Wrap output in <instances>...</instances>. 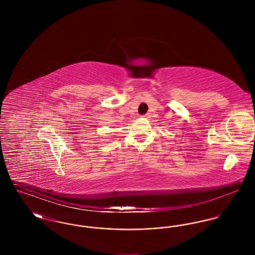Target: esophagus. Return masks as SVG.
<instances>
[{"label":"esophagus","instance_id":"obj_1","mask_svg":"<svg viewBox=\"0 0 255 255\" xmlns=\"http://www.w3.org/2000/svg\"><path fill=\"white\" fill-rule=\"evenodd\" d=\"M142 118H148V115H143Z\"/></svg>","mask_w":255,"mask_h":255}]
</instances>
